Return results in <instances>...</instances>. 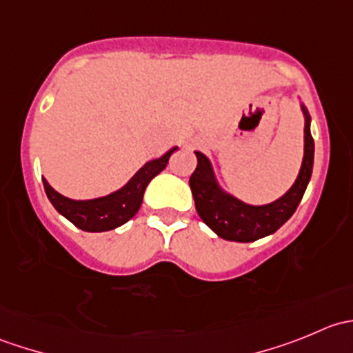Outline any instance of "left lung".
Segmentation results:
<instances>
[{"mask_svg": "<svg viewBox=\"0 0 353 353\" xmlns=\"http://www.w3.org/2000/svg\"><path fill=\"white\" fill-rule=\"evenodd\" d=\"M304 112V159L301 170L290 190L282 198L268 205H248L241 201L216 183L215 172L208 157L194 152L198 159L196 170L191 174L190 186L198 215L219 237L234 243H252L276 232L294 215L305 193L314 163V140L311 137V116L301 104Z\"/></svg>", "mask_w": 353, "mask_h": 353, "instance_id": "1", "label": "left lung"}]
</instances>
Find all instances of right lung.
I'll use <instances>...</instances> for the list:
<instances>
[{"label":"right lung","mask_w":353,"mask_h":353,"mask_svg":"<svg viewBox=\"0 0 353 353\" xmlns=\"http://www.w3.org/2000/svg\"><path fill=\"white\" fill-rule=\"evenodd\" d=\"M177 147L170 148L160 159H154L145 163L121 190L114 191L102 198L94 199H71L59 194L48 181L42 177L46 194L56 210L73 225L85 232H105L123 225L133 219L143 201V193L148 183L167 167L170 155Z\"/></svg>","instance_id":"add662e5"}]
</instances>
